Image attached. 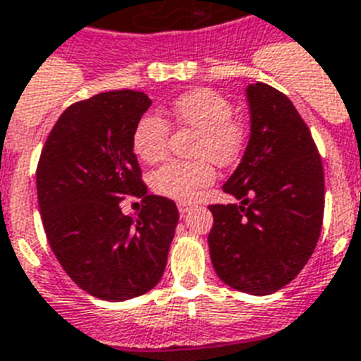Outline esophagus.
Here are the masks:
<instances>
[{"mask_svg": "<svg viewBox=\"0 0 361 361\" xmlns=\"http://www.w3.org/2000/svg\"><path fill=\"white\" fill-rule=\"evenodd\" d=\"M192 204H187V202H180V204H178V209H180V213H187V211H190L192 209Z\"/></svg>", "mask_w": 361, "mask_h": 361, "instance_id": "esophagus-1", "label": "esophagus"}]
</instances>
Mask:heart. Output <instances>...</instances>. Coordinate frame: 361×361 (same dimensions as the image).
<instances>
[{
  "label": "heart",
  "instance_id": "heart-1",
  "mask_svg": "<svg viewBox=\"0 0 361 361\" xmlns=\"http://www.w3.org/2000/svg\"><path fill=\"white\" fill-rule=\"evenodd\" d=\"M233 114L230 99L213 89L183 92L169 107L172 124L187 126L198 131L195 155L198 161H171L152 176L155 192L180 202H192L202 189L213 183L216 165H231L245 146V128ZM171 126L157 114H142L133 128V152L146 163L165 157ZM210 159L207 160V157Z\"/></svg>",
  "mask_w": 361,
  "mask_h": 361
}]
</instances>
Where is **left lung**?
I'll return each instance as SVG.
<instances>
[{
  "mask_svg": "<svg viewBox=\"0 0 361 361\" xmlns=\"http://www.w3.org/2000/svg\"><path fill=\"white\" fill-rule=\"evenodd\" d=\"M250 139L222 185L239 204H215L209 256L216 276L248 295H271L312 257L324 213L321 155L306 122L280 90L247 87Z\"/></svg>",
  "mask_w": 361,
  "mask_h": 361,
  "instance_id": "left-lung-1",
  "label": "left lung"
}]
</instances>
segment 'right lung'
I'll return each mask as SVG.
<instances>
[{
	"label": "right lung",
	"mask_w": 361,
	"mask_h": 361,
	"mask_svg": "<svg viewBox=\"0 0 361 361\" xmlns=\"http://www.w3.org/2000/svg\"><path fill=\"white\" fill-rule=\"evenodd\" d=\"M152 99L111 90L70 105L49 131L37 169L38 207L64 272L102 300H130L159 283L178 207L148 195L133 152V128ZM143 198L137 219L119 202Z\"/></svg>",
	"instance_id": "obj_1"
}]
</instances>
